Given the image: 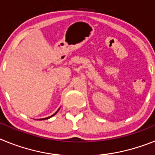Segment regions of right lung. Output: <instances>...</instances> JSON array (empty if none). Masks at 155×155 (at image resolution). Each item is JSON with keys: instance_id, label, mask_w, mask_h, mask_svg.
I'll list each match as a JSON object with an SVG mask.
<instances>
[{"instance_id": "right-lung-1", "label": "right lung", "mask_w": 155, "mask_h": 155, "mask_svg": "<svg viewBox=\"0 0 155 155\" xmlns=\"http://www.w3.org/2000/svg\"><path fill=\"white\" fill-rule=\"evenodd\" d=\"M59 109H60V108H59ZM59 109H58V110H57V112H56V113H54V114H53V115H52V116H49V117H46V118L40 119V120H48V119H50V118H51L52 116H55V115H56V114H57V112H58V111H59Z\"/></svg>"}]
</instances>
